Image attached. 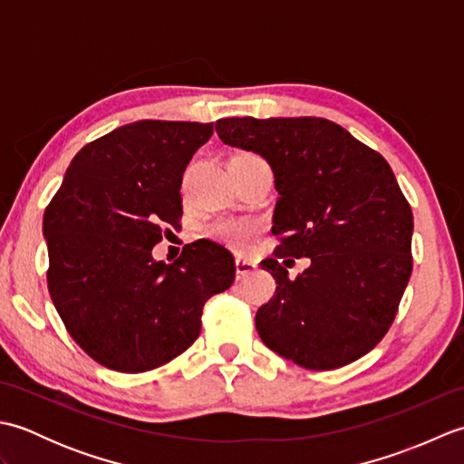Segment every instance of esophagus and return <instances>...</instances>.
I'll use <instances>...</instances> for the list:
<instances>
[{"label": "esophagus", "instance_id": "esophagus-1", "mask_svg": "<svg viewBox=\"0 0 464 464\" xmlns=\"http://www.w3.org/2000/svg\"><path fill=\"white\" fill-rule=\"evenodd\" d=\"M235 267H237V279H241V277H245V275H247V273L255 271V267H257V265H255L253 259L237 257V259H235Z\"/></svg>", "mask_w": 464, "mask_h": 464}]
</instances>
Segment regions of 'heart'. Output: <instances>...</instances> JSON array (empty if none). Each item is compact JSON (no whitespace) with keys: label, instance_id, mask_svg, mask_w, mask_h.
Masks as SVG:
<instances>
[{"label":"heart","instance_id":"heart-1","mask_svg":"<svg viewBox=\"0 0 464 464\" xmlns=\"http://www.w3.org/2000/svg\"><path fill=\"white\" fill-rule=\"evenodd\" d=\"M209 231L213 237L229 243L233 247H243L255 237L259 225L249 219H219L211 225Z\"/></svg>","mask_w":464,"mask_h":464}]
</instances>
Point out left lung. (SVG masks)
<instances>
[{"label":"left lung","instance_id":"left-lung-1","mask_svg":"<svg viewBox=\"0 0 464 464\" xmlns=\"http://www.w3.org/2000/svg\"><path fill=\"white\" fill-rule=\"evenodd\" d=\"M221 141L267 160L279 191L277 289L255 317L271 351L313 371L361 359L391 329L412 271V211L382 155L321 117H229ZM309 256L295 280L278 263Z\"/></svg>","mask_w":464,"mask_h":464}]
</instances>
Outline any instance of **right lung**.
Here are the masks:
<instances>
[{"label": "right lung", "instance_id": "add662e5", "mask_svg": "<svg viewBox=\"0 0 464 464\" xmlns=\"http://www.w3.org/2000/svg\"><path fill=\"white\" fill-rule=\"evenodd\" d=\"M213 123L143 120L87 143L44 213L47 289L67 333L120 372L163 367L195 343L203 304L229 289L233 255L185 245L155 261L163 225H179L181 181Z\"/></svg>", "mask_w": 464, "mask_h": 464}]
</instances>
